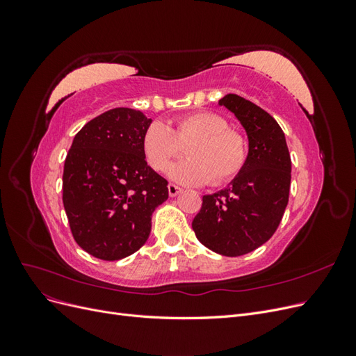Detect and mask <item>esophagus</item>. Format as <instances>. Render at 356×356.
Listing matches in <instances>:
<instances>
[{
	"instance_id": "esophagus-1",
	"label": "esophagus",
	"mask_w": 356,
	"mask_h": 356,
	"mask_svg": "<svg viewBox=\"0 0 356 356\" xmlns=\"http://www.w3.org/2000/svg\"><path fill=\"white\" fill-rule=\"evenodd\" d=\"M168 191H169V196L170 197H175V196H178L179 193H181V188L178 186H175V184H169L168 186Z\"/></svg>"
}]
</instances>
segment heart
Returning a JSON list of instances; mask_svg holds the SVG:
<instances>
[{
	"label": "heart",
	"mask_w": 356,
	"mask_h": 356,
	"mask_svg": "<svg viewBox=\"0 0 356 356\" xmlns=\"http://www.w3.org/2000/svg\"><path fill=\"white\" fill-rule=\"evenodd\" d=\"M188 159L169 168V177L186 186H199L209 181L220 186L242 170L248 144L245 136L229 127V122L215 113L203 111L181 117L174 127L153 122L143 136L147 163L156 172H163L182 154Z\"/></svg>",
	"instance_id": "b5f03b06"
}]
</instances>
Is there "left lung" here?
Listing matches in <instances>:
<instances>
[{
  "label": "left lung",
  "mask_w": 356,
  "mask_h": 356,
  "mask_svg": "<svg viewBox=\"0 0 356 356\" xmlns=\"http://www.w3.org/2000/svg\"><path fill=\"white\" fill-rule=\"evenodd\" d=\"M220 105L245 127L250 152L227 187L203 196L191 227L211 251L239 257L266 243L281 224L289 197L291 157L282 129L270 114L233 93Z\"/></svg>",
  "instance_id": "obj_1"
}]
</instances>
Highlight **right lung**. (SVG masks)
Returning <instances> with one entry per match:
<instances>
[{
    "label": "right lung",
    "instance_id": "right-lung-1",
    "mask_svg": "<svg viewBox=\"0 0 356 356\" xmlns=\"http://www.w3.org/2000/svg\"><path fill=\"white\" fill-rule=\"evenodd\" d=\"M152 118L114 108L74 136L62 177V200L75 242L105 261L136 252L152 232L168 181L147 165L143 136Z\"/></svg>",
    "mask_w": 356,
    "mask_h": 356
}]
</instances>
